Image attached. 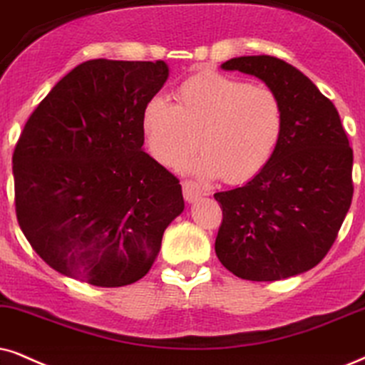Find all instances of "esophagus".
<instances>
[{
	"label": "esophagus",
	"mask_w": 365,
	"mask_h": 365,
	"mask_svg": "<svg viewBox=\"0 0 365 365\" xmlns=\"http://www.w3.org/2000/svg\"><path fill=\"white\" fill-rule=\"evenodd\" d=\"M182 187H183V197H185L187 202H195L197 198L202 195L200 185L195 182H192V180H185V182L182 183Z\"/></svg>",
	"instance_id": "34e87169"
}]
</instances>
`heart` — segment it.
<instances>
[{
  "instance_id": "1",
  "label": "heart",
  "mask_w": 365,
  "mask_h": 365,
  "mask_svg": "<svg viewBox=\"0 0 365 365\" xmlns=\"http://www.w3.org/2000/svg\"><path fill=\"white\" fill-rule=\"evenodd\" d=\"M173 99L153 96L141 113V133L158 163L177 167L198 143L204 153L185 165L190 172L244 183L273 158L284 113L269 87L209 71L183 81Z\"/></svg>"
}]
</instances>
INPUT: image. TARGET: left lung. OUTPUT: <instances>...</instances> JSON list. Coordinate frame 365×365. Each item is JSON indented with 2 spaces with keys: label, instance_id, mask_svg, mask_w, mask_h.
Instances as JSON below:
<instances>
[{
  "label": "left lung",
  "instance_id": "1",
  "mask_svg": "<svg viewBox=\"0 0 365 365\" xmlns=\"http://www.w3.org/2000/svg\"><path fill=\"white\" fill-rule=\"evenodd\" d=\"M276 92L284 126L273 158L244 187L217 192L215 255L237 278L278 281L315 267L352 204L354 153L339 110L305 73L269 55L230 58Z\"/></svg>",
  "mask_w": 365,
  "mask_h": 365
}]
</instances>
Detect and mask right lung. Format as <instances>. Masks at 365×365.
<instances>
[{"instance_id":"add662e5","label":"right lung","mask_w":365,"mask_h":365,"mask_svg":"<svg viewBox=\"0 0 365 365\" xmlns=\"http://www.w3.org/2000/svg\"><path fill=\"white\" fill-rule=\"evenodd\" d=\"M168 67L94 58L36 106L13 151L15 209L60 274L103 288L141 279L182 214L180 180L143 151L141 113Z\"/></svg>"}]
</instances>
